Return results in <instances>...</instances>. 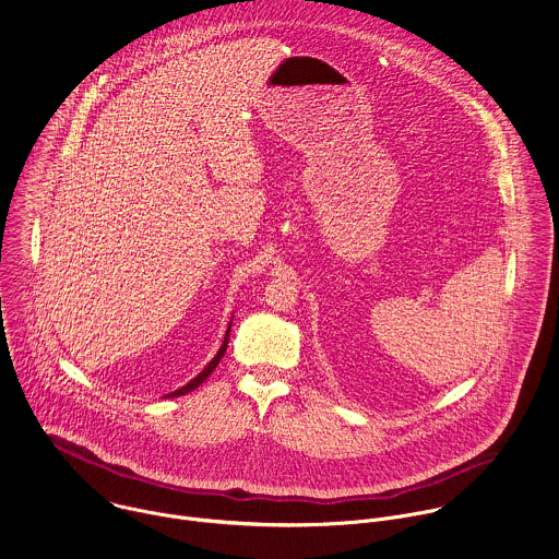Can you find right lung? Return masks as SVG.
Listing matches in <instances>:
<instances>
[{"instance_id":"add662e5","label":"right lung","mask_w":559,"mask_h":559,"mask_svg":"<svg viewBox=\"0 0 559 559\" xmlns=\"http://www.w3.org/2000/svg\"><path fill=\"white\" fill-rule=\"evenodd\" d=\"M228 333H230V326H228V331H226V337H224V344H222V348L217 350V355L213 357V361H211V364H209V366H206V368H204V370H202V372H200V374H198L193 381H189L185 388H180V390H176V392L167 394V399H169V396H182V394H187V392L195 390L200 383H204V381L209 379V374L215 370V366L219 364V359H222V357H224V353H226V346H228Z\"/></svg>"}]
</instances>
